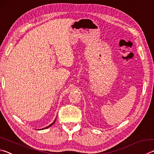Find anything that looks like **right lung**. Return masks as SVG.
Masks as SVG:
<instances>
[{"label": "right lung", "instance_id": "right-lung-1", "mask_svg": "<svg viewBox=\"0 0 154 154\" xmlns=\"http://www.w3.org/2000/svg\"><path fill=\"white\" fill-rule=\"evenodd\" d=\"M56 118H57V117H56ZM56 118L55 119V120H54V122H53V123H51L50 125H49V126H47V127H45V128H42V129H40V130H44V129H46V128H49V127H50V126H52V125H53L54 123H55V122H56Z\"/></svg>", "mask_w": 154, "mask_h": 154}]
</instances>
